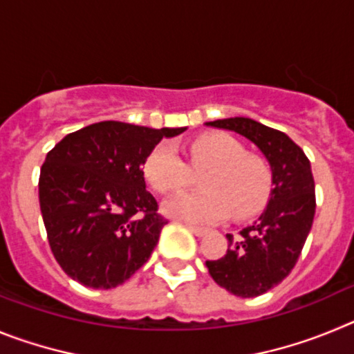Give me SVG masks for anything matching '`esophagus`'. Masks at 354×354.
Masks as SVG:
<instances>
[{
    "label": "esophagus",
    "instance_id": "34e87169",
    "mask_svg": "<svg viewBox=\"0 0 354 354\" xmlns=\"http://www.w3.org/2000/svg\"><path fill=\"white\" fill-rule=\"evenodd\" d=\"M187 228H189V230H192L196 237H204L205 234H207V230H205V228L196 227V225H192V223H187Z\"/></svg>",
    "mask_w": 354,
    "mask_h": 354
}]
</instances>
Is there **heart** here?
I'll list each match as a JSON object with an SVG mask.
<instances>
[{"label": "heart", "instance_id": "b5f03b06", "mask_svg": "<svg viewBox=\"0 0 354 354\" xmlns=\"http://www.w3.org/2000/svg\"><path fill=\"white\" fill-rule=\"evenodd\" d=\"M189 165L168 143L156 147L145 159L143 174L158 193H171L200 175V192L171 196L165 212L192 225H209L227 218L257 212L270 196L271 171L259 156L245 154L237 140L223 133L204 134L187 147Z\"/></svg>", "mask_w": 354, "mask_h": 354}]
</instances>
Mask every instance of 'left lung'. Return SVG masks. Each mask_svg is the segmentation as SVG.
<instances>
[{
    "label": "left lung",
    "mask_w": 354,
    "mask_h": 354,
    "mask_svg": "<svg viewBox=\"0 0 354 354\" xmlns=\"http://www.w3.org/2000/svg\"><path fill=\"white\" fill-rule=\"evenodd\" d=\"M205 126L234 131L261 150L271 167L270 202L255 223L234 237L218 261H207L209 274L234 296L255 298L292 271L315 214V184L310 161L286 133L252 118L234 117Z\"/></svg>",
    "instance_id": "1"
}]
</instances>
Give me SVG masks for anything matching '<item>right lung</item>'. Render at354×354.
I'll return each instance as SVG.
<instances>
[{
  "instance_id": "add662e5",
  "label": "right lung",
  "mask_w": 354,
  "mask_h": 354,
  "mask_svg": "<svg viewBox=\"0 0 354 354\" xmlns=\"http://www.w3.org/2000/svg\"><path fill=\"white\" fill-rule=\"evenodd\" d=\"M184 131L106 120L49 150L40 168V211L53 255L72 280L113 289L149 261L167 220L145 189L143 165L162 138Z\"/></svg>"
}]
</instances>
